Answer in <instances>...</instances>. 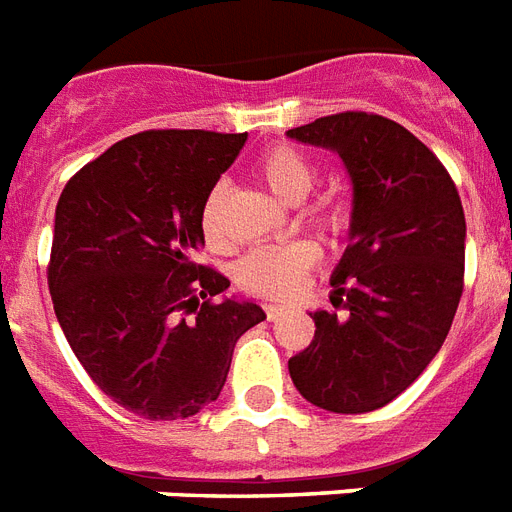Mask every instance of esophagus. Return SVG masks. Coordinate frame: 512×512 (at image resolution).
Masks as SVG:
<instances>
[{
	"label": "esophagus",
	"instance_id": "obj_1",
	"mask_svg": "<svg viewBox=\"0 0 512 512\" xmlns=\"http://www.w3.org/2000/svg\"><path fill=\"white\" fill-rule=\"evenodd\" d=\"M263 308H265V316H268V321H276L281 313L287 311V308H284V305H279V303H265Z\"/></svg>",
	"mask_w": 512,
	"mask_h": 512
}]
</instances>
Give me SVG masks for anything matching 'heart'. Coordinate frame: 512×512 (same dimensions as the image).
<instances>
[{"label":"heart","mask_w":512,"mask_h":512,"mask_svg":"<svg viewBox=\"0 0 512 512\" xmlns=\"http://www.w3.org/2000/svg\"><path fill=\"white\" fill-rule=\"evenodd\" d=\"M255 170L260 180L287 204H300L316 183V170L308 162V156L287 143L265 148L257 159ZM220 207H223V188L217 185L204 196L199 209L201 239L217 252L228 249V241L220 228ZM303 217L305 223H311L327 236H342L350 228V207L340 196H319L305 207ZM319 257V244L311 239L268 244V247H257L241 257L233 268V279L247 295L289 297L300 289L305 273L319 263Z\"/></svg>","instance_id":"heart-1"}]
</instances>
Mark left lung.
Returning <instances> with one entry per match:
<instances>
[{
    "mask_svg": "<svg viewBox=\"0 0 512 512\" xmlns=\"http://www.w3.org/2000/svg\"><path fill=\"white\" fill-rule=\"evenodd\" d=\"M289 138L340 154L353 180V223L332 305L289 358L305 401L335 414L390 404L444 345L465 287V212L452 175L393 119L342 111Z\"/></svg>",
    "mask_w": 512,
    "mask_h": 512,
    "instance_id": "left-lung-1",
    "label": "left lung"
}]
</instances>
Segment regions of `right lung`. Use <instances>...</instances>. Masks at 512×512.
<instances>
[{"label": "right lung", "mask_w": 512, "mask_h": 512, "mask_svg": "<svg viewBox=\"0 0 512 512\" xmlns=\"http://www.w3.org/2000/svg\"><path fill=\"white\" fill-rule=\"evenodd\" d=\"M247 132L148 130L84 164L55 209L47 263L68 345L111 401L146 420H185L217 401L260 305L196 263L199 209Z\"/></svg>", "instance_id": "obj_1"}]
</instances>
